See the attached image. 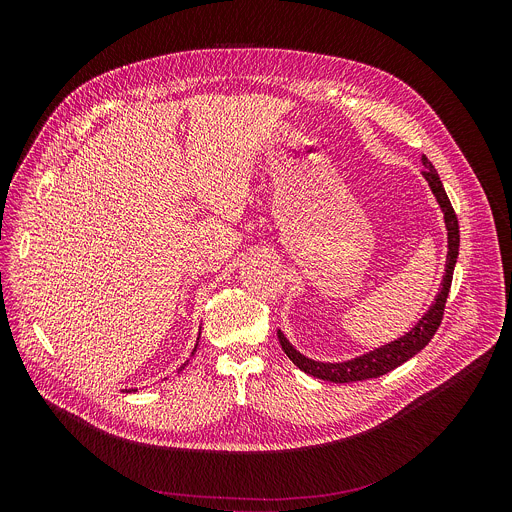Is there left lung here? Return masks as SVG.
<instances>
[{"instance_id":"8db88e82","label":"left lung","mask_w":512,"mask_h":512,"mask_svg":"<svg viewBox=\"0 0 512 512\" xmlns=\"http://www.w3.org/2000/svg\"><path fill=\"white\" fill-rule=\"evenodd\" d=\"M421 162L425 166L423 176L433 192V196L437 198L444 212V221H446V229H448V259H446V275L442 279V287L437 291L435 302L431 304V308L427 310V314H423V318L401 338L393 340L391 344H385L381 348H375L367 354L356 356L352 360H344V362H320V360H312L304 354H300L294 346L289 344V340L283 336L281 330H277V338L279 344L283 348V352L289 356V360L296 364V367L316 379L322 381H330V383H352V381H367V379H377L381 375L391 373L393 369L401 367L403 362H407L411 356H415L419 350H423L427 346V342L433 338V334L437 332L444 318V308H446V300L450 294L452 287V277H454V267H456V259H458V249H460V227H458V216L452 208V202L444 190V184L437 176L435 168L431 166V162L421 156Z\"/></svg>"}]
</instances>
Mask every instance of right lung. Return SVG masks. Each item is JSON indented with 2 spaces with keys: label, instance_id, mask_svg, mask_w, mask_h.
<instances>
[{
  "label": "right lung",
  "instance_id": "1",
  "mask_svg": "<svg viewBox=\"0 0 512 512\" xmlns=\"http://www.w3.org/2000/svg\"><path fill=\"white\" fill-rule=\"evenodd\" d=\"M194 350H196V348H194ZM192 354H194V352H192ZM184 367H186V364H184ZM184 367H182V369H184ZM182 369H180V371H182ZM129 391H135V389H129ZM129 391H127V393H129Z\"/></svg>",
  "mask_w": 512,
  "mask_h": 512
}]
</instances>
